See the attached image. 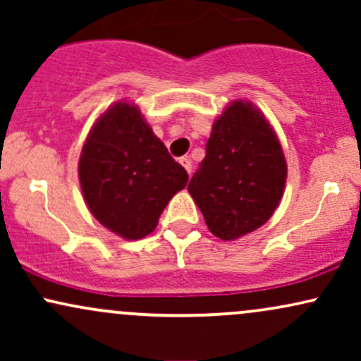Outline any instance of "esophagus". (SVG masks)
<instances>
[{"label": "esophagus", "instance_id": "34e87169", "mask_svg": "<svg viewBox=\"0 0 361 361\" xmlns=\"http://www.w3.org/2000/svg\"><path fill=\"white\" fill-rule=\"evenodd\" d=\"M180 164L186 169V173H188V175H192V159H190V157H186V156L180 157Z\"/></svg>", "mask_w": 361, "mask_h": 361}]
</instances>
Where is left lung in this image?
I'll return each mask as SVG.
<instances>
[{"instance_id":"obj_1","label":"left lung","mask_w":361,"mask_h":361,"mask_svg":"<svg viewBox=\"0 0 361 361\" xmlns=\"http://www.w3.org/2000/svg\"><path fill=\"white\" fill-rule=\"evenodd\" d=\"M285 180L287 163L275 132L252 103L239 100L214 122L188 192L210 233L233 241L271 217Z\"/></svg>"}]
</instances>
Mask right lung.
Returning a JSON list of instances; mask_svg holds the SVG:
<instances>
[{
  "instance_id": "right-lung-1",
  "label": "right lung",
  "mask_w": 361,
  "mask_h": 361,
  "mask_svg": "<svg viewBox=\"0 0 361 361\" xmlns=\"http://www.w3.org/2000/svg\"><path fill=\"white\" fill-rule=\"evenodd\" d=\"M90 212L111 233L140 239L156 229L188 173L152 134L137 106L115 103L91 128L80 157Z\"/></svg>"
}]
</instances>
